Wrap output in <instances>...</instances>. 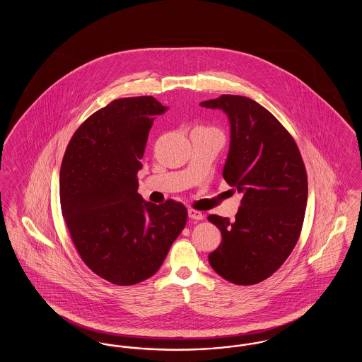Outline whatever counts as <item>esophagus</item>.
<instances>
[{"label": "esophagus", "mask_w": 362, "mask_h": 362, "mask_svg": "<svg viewBox=\"0 0 362 362\" xmlns=\"http://www.w3.org/2000/svg\"><path fill=\"white\" fill-rule=\"evenodd\" d=\"M189 217L191 220H204V214L195 209H189Z\"/></svg>", "instance_id": "1"}]
</instances>
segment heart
I'll return each mask as SVG.
<instances>
[{
  "mask_svg": "<svg viewBox=\"0 0 362 362\" xmlns=\"http://www.w3.org/2000/svg\"><path fill=\"white\" fill-rule=\"evenodd\" d=\"M211 130H213V129H211Z\"/></svg>",
  "mask_w": 362,
  "mask_h": 362,
  "instance_id": "obj_1",
  "label": "heart"
}]
</instances>
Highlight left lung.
<instances>
[{"instance_id": "1", "label": "left lung", "mask_w": 362, "mask_h": 362, "mask_svg": "<svg viewBox=\"0 0 362 362\" xmlns=\"http://www.w3.org/2000/svg\"><path fill=\"white\" fill-rule=\"evenodd\" d=\"M201 105L223 110L229 119L223 176L243 192L235 221L207 217L223 236L209 263L232 284L254 285L276 273L300 238L308 198L305 165L289 132L255 100L221 95Z\"/></svg>"}]
</instances>
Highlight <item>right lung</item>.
<instances>
[{
    "label": "right lung",
    "instance_id": "obj_1",
    "mask_svg": "<svg viewBox=\"0 0 362 362\" xmlns=\"http://www.w3.org/2000/svg\"><path fill=\"white\" fill-rule=\"evenodd\" d=\"M167 107L152 96L114 100L73 134L59 173L61 209L86 266L119 286L153 276L187 221V209L137 192L149 130Z\"/></svg>",
    "mask_w": 362,
    "mask_h": 362
}]
</instances>
